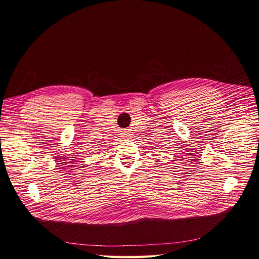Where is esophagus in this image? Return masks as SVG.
Segmentation results:
<instances>
[{
    "label": "esophagus",
    "mask_w": 259,
    "mask_h": 259,
    "mask_svg": "<svg viewBox=\"0 0 259 259\" xmlns=\"http://www.w3.org/2000/svg\"><path fill=\"white\" fill-rule=\"evenodd\" d=\"M131 137H132L131 131H123V132H122V138H123V139H129V138H131Z\"/></svg>",
    "instance_id": "34e87169"
}]
</instances>
